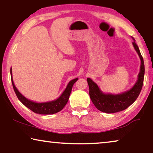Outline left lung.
Instances as JSON below:
<instances>
[{
	"label": "left lung",
	"mask_w": 153,
	"mask_h": 153,
	"mask_svg": "<svg viewBox=\"0 0 153 153\" xmlns=\"http://www.w3.org/2000/svg\"><path fill=\"white\" fill-rule=\"evenodd\" d=\"M132 39L134 41L132 42L133 46L140 58L141 65L137 80L130 89L119 94H105L101 91L97 84L94 82L91 78L88 77L87 79L89 87L90 98L96 108L102 112L112 114L124 110L137 100L141 91L145 73L143 59L138 46L135 43V39L132 36Z\"/></svg>",
	"instance_id": "left-lung-1"
}]
</instances>
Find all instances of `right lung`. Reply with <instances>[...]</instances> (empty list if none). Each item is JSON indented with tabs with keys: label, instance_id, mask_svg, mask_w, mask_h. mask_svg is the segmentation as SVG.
Wrapping results in <instances>:
<instances>
[{
	"label": "right lung",
	"instance_id": "add662e5",
	"mask_svg": "<svg viewBox=\"0 0 153 153\" xmlns=\"http://www.w3.org/2000/svg\"><path fill=\"white\" fill-rule=\"evenodd\" d=\"M10 74H11V79L13 88H14V92L16 94L17 98L19 100L25 105V107L30 109L34 113L39 114H53L59 112L64 108V106L67 103L68 98H69L71 92L72 87L74 86V83L78 79V78H75L72 80H71L66 86V89L63 91V93L61 94V96L59 98L55 99L54 100L48 101V102H34L33 100H29L23 96L19 90L15 87L14 81L12 78V68L10 69Z\"/></svg>",
	"mask_w": 153,
	"mask_h": 153
}]
</instances>
